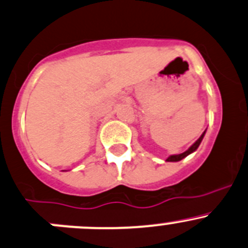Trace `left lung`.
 Instances as JSON below:
<instances>
[{"mask_svg":"<svg viewBox=\"0 0 248 248\" xmlns=\"http://www.w3.org/2000/svg\"><path fill=\"white\" fill-rule=\"evenodd\" d=\"M205 133H206V131L203 132L202 134H201V137H200V138H199L198 140H196L195 143H194L193 145H191L190 148L188 149V150H186V151H184V153H182V154H178V155H170V157H168L167 160H166V161H168V162H177V161H180V160H183V158H184V157H186V156H188L189 154L194 153V151H195L196 149L199 148V145H200V143H201V141H202V139H203V136H205Z\"/></svg>","mask_w":248,"mask_h":248,"instance_id":"1","label":"left lung"}]
</instances>
